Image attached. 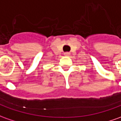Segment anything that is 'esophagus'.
Returning <instances> with one entry per match:
<instances>
[{"instance_id": "1", "label": "esophagus", "mask_w": 121, "mask_h": 121, "mask_svg": "<svg viewBox=\"0 0 121 121\" xmlns=\"http://www.w3.org/2000/svg\"><path fill=\"white\" fill-rule=\"evenodd\" d=\"M64 55H65V56H69V55H70V52H65V53H64Z\"/></svg>"}]
</instances>
